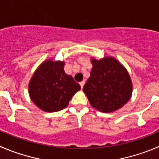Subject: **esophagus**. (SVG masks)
Wrapping results in <instances>:
<instances>
[{
  "instance_id": "esophagus-1",
  "label": "esophagus",
  "mask_w": 159,
  "mask_h": 159,
  "mask_svg": "<svg viewBox=\"0 0 159 159\" xmlns=\"http://www.w3.org/2000/svg\"><path fill=\"white\" fill-rule=\"evenodd\" d=\"M84 84H85V81H84V80L81 81V82H80V85L81 88H83V87H84Z\"/></svg>"
}]
</instances>
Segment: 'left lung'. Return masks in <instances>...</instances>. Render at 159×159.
I'll return each mask as SVG.
<instances>
[{"label": "left lung", "instance_id": "left-lung-1", "mask_svg": "<svg viewBox=\"0 0 159 159\" xmlns=\"http://www.w3.org/2000/svg\"><path fill=\"white\" fill-rule=\"evenodd\" d=\"M93 68L83 90L93 108L112 112L127 103L132 96L133 84L126 69L116 58L107 56L90 59Z\"/></svg>", "mask_w": 159, "mask_h": 159}]
</instances>
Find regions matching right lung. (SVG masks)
I'll use <instances>...</instances> for the list:
<instances>
[{"mask_svg":"<svg viewBox=\"0 0 159 159\" xmlns=\"http://www.w3.org/2000/svg\"><path fill=\"white\" fill-rule=\"evenodd\" d=\"M64 66V61L50 58L40 65L30 80L29 94L42 111L54 112L64 109L81 89L80 84L65 72Z\"/></svg>","mask_w":159,"mask_h":159,"instance_id":"1","label":"right lung"}]
</instances>
